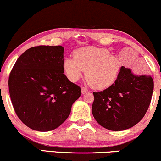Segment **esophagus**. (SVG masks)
Here are the masks:
<instances>
[{
    "instance_id": "esophagus-1",
    "label": "esophagus",
    "mask_w": 161,
    "mask_h": 161,
    "mask_svg": "<svg viewBox=\"0 0 161 161\" xmlns=\"http://www.w3.org/2000/svg\"><path fill=\"white\" fill-rule=\"evenodd\" d=\"M87 91H88V90L86 87H81V93L82 94H85V93L87 92Z\"/></svg>"
}]
</instances>
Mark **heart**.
I'll return each instance as SVG.
<instances>
[{
  "instance_id": "b5f03b06",
  "label": "heart",
  "mask_w": 161,
  "mask_h": 161,
  "mask_svg": "<svg viewBox=\"0 0 161 161\" xmlns=\"http://www.w3.org/2000/svg\"><path fill=\"white\" fill-rule=\"evenodd\" d=\"M73 57L63 61V70L71 82H76L86 71L87 82L96 90H105L114 85L118 78L121 64L108 50L96 47L77 49Z\"/></svg>"
}]
</instances>
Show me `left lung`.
<instances>
[{"label": "left lung", "instance_id": "left-lung-1", "mask_svg": "<svg viewBox=\"0 0 161 161\" xmlns=\"http://www.w3.org/2000/svg\"><path fill=\"white\" fill-rule=\"evenodd\" d=\"M153 90V79L150 75H135L131 69L122 66L114 85L93 92V116L108 130L119 131L132 128L146 114Z\"/></svg>", "mask_w": 161, "mask_h": 161}]
</instances>
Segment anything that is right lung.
<instances>
[{
	"instance_id": "add662e5",
	"label": "right lung",
	"mask_w": 161,
	"mask_h": 161,
	"mask_svg": "<svg viewBox=\"0 0 161 161\" xmlns=\"http://www.w3.org/2000/svg\"><path fill=\"white\" fill-rule=\"evenodd\" d=\"M64 48L33 47L18 58L9 77L12 104L24 124L38 131L56 129L68 118L80 88L63 70Z\"/></svg>"
}]
</instances>
